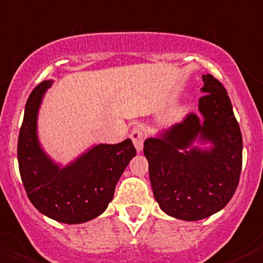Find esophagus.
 Listing matches in <instances>:
<instances>
[{
  "label": "esophagus",
  "mask_w": 263,
  "mask_h": 263,
  "mask_svg": "<svg viewBox=\"0 0 263 263\" xmlns=\"http://www.w3.org/2000/svg\"><path fill=\"white\" fill-rule=\"evenodd\" d=\"M130 138H132V141H133L134 147H136L137 152L141 153L143 147V140H145V134H143L142 129L138 126L134 127V129L132 130V133H130Z\"/></svg>",
  "instance_id": "obj_1"
}]
</instances>
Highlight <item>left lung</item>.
<instances>
[{
	"label": "left lung",
	"mask_w": 263,
	"mask_h": 263,
	"mask_svg": "<svg viewBox=\"0 0 263 263\" xmlns=\"http://www.w3.org/2000/svg\"><path fill=\"white\" fill-rule=\"evenodd\" d=\"M198 113L143 143L150 183L159 208L173 218L199 221L232 199L242 167V136L228 91L202 76Z\"/></svg>",
	"instance_id": "obj_1"
}]
</instances>
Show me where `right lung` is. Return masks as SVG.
<instances>
[{"label": "right lung", "mask_w": 263, "mask_h": 263, "mask_svg": "<svg viewBox=\"0 0 263 263\" xmlns=\"http://www.w3.org/2000/svg\"><path fill=\"white\" fill-rule=\"evenodd\" d=\"M53 80L31 91L20 130V174L30 202L38 212L62 223H84L106 210L114 189L130 159L136 156L132 140L116 145H93L66 165L55 162L38 138V113Z\"/></svg>", "instance_id": "right-lung-1"}]
</instances>
